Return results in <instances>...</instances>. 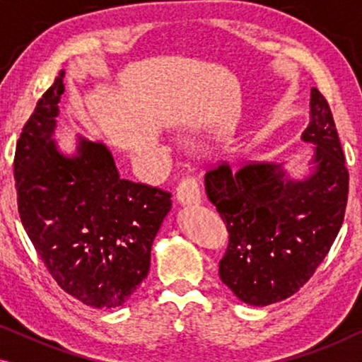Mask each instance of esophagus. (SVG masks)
<instances>
[{
  "label": "esophagus",
  "mask_w": 362,
  "mask_h": 362,
  "mask_svg": "<svg viewBox=\"0 0 362 362\" xmlns=\"http://www.w3.org/2000/svg\"><path fill=\"white\" fill-rule=\"evenodd\" d=\"M176 199L182 206H196L201 202V189L196 177L185 176L176 187Z\"/></svg>",
  "instance_id": "esophagus-1"
}]
</instances>
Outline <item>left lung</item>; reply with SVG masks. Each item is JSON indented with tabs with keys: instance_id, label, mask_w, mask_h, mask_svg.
<instances>
[{
	"instance_id": "obj_1",
	"label": "left lung",
	"mask_w": 362,
	"mask_h": 362,
	"mask_svg": "<svg viewBox=\"0 0 362 362\" xmlns=\"http://www.w3.org/2000/svg\"><path fill=\"white\" fill-rule=\"evenodd\" d=\"M310 125L315 170L303 181L280 165L249 163L232 171L226 161L206 173V192L229 232L219 276L237 298L265 306L296 293L318 269L344 221L349 173L333 113L311 88Z\"/></svg>"
}]
</instances>
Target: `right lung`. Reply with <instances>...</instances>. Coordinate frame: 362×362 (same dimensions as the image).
Instances as JSON below:
<instances>
[{
  "label": "right lung",
  "instance_id": "1",
  "mask_svg": "<svg viewBox=\"0 0 362 362\" xmlns=\"http://www.w3.org/2000/svg\"><path fill=\"white\" fill-rule=\"evenodd\" d=\"M64 71L37 100L14 155L24 230L64 291L93 308L125 303L150 270L171 192L122 180L103 143L78 138L66 156L51 140Z\"/></svg>",
  "mask_w": 362,
  "mask_h": 362
}]
</instances>
